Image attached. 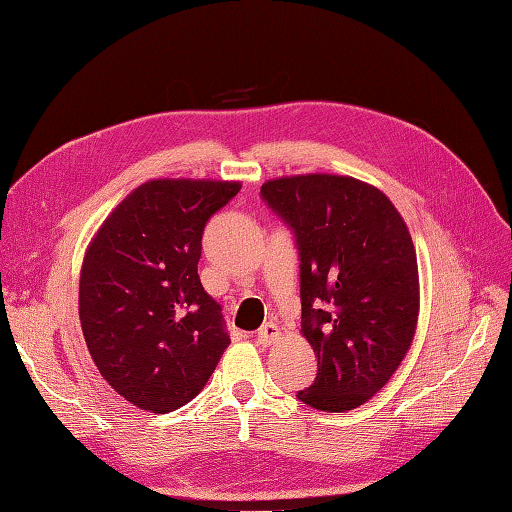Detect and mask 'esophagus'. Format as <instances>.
Here are the masks:
<instances>
[{
	"label": "esophagus",
	"instance_id": "1",
	"mask_svg": "<svg viewBox=\"0 0 512 512\" xmlns=\"http://www.w3.org/2000/svg\"><path fill=\"white\" fill-rule=\"evenodd\" d=\"M277 337H280V329H277L273 322L262 324V327H260V329H258V333H256L258 344H262V346H269L271 342H275Z\"/></svg>",
	"mask_w": 512,
	"mask_h": 512
}]
</instances>
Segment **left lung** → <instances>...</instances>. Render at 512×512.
Here are the masks:
<instances>
[{
	"label": "left lung",
	"mask_w": 512,
	"mask_h": 512,
	"mask_svg": "<svg viewBox=\"0 0 512 512\" xmlns=\"http://www.w3.org/2000/svg\"><path fill=\"white\" fill-rule=\"evenodd\" d=\"M260 198L299 254L301 331L318 374L297 397L324 412L359 408L389 382L414 337L418 269L408 226L380 190L352 177L275 179Z\"/></svg>",
	"instance_id": "8db88e82"
}]
</instances>
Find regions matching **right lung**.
<instances>
[{
	"label": "right lung",
	"instance_id": "right-lung-1",
	"mask_svg": "<svg viewBox=\"0 0 512 512\" xmlns=\"http://www.w3.org/2000/svg\"><path fill=\"white\" fill-rule=\"evenodd\" d=\"M239 183L156 179L108 215L81 271L79 316L102 378L166 414L194 399L230 344L222 305L200 284L207 222Z\"/></svg>",
	"mask_w": 512,
	"mask_h": 512
}]
</instances>
